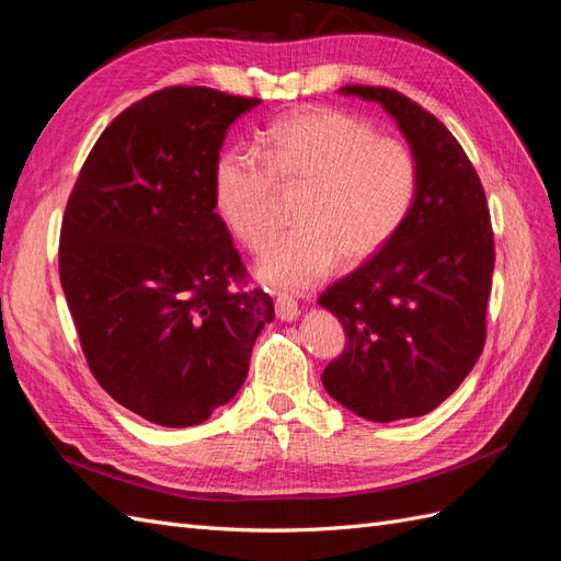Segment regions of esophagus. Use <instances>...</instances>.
I'll return each mask as SVG.
<instances>
[{
  "mask_svg": "<svg viewBox=\"0 0 561 561\" xmlns=\"http://www.w3.org/2000/svg\"><path fill=\"white\" fill-rule=\"evenodd\" d=\"M276 316L280 318V320H297V316H299V307H297V301H295V297H290V295H278L276 297Z\"/></svg>",
  "mask_w": 561,
  "mask_h": 561,
  "instance_id": "1",
  "label": "esophagus"
}]
</instances>
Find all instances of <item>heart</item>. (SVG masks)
<instances>
[{"label": "heart", "mask_w": 561, "mask_h": 561, "mask_svg": "<svg viewBox=\"0 0 561 561\" xmlns=\"http://www.w3.org/2000/svg\"><path fill=\"white\" fill-rule=\"evenodd\" d=\"M278 190H301L297 229L271 245L260 274L283 290H309L339 260L358 266L396 239L416 206L421 165L410 145L363 118L307 107L266 124L254 149L231 145L215 159V208L250 252L278 231Z\"/></svg>", "instance_id": "obj_1"}]
</instances>
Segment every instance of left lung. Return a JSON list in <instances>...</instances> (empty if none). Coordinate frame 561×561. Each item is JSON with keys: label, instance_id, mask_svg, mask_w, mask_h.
<instances>
[{"label": "left lung", "instance_id": "8db88e82", "mask_svg": "<svg viewBox=\"0 0 561 561\" xmlns=\"http://www.w3.org/2000/svg\"><path fill=\"white\" fill-rule=\"evenodd\" d=\"M396 118L421 165L416 206L375 257L318 297L346 348L322 386L367 421L433 412L468 377L486 339L494 231L482 182L437 118L383 87H344Z\"/></svg>", "mask_w": 561, "mask_h": 561}]
</instances>
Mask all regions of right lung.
<instances>
[{"label":"right lung","mask_w":561,"mask_h":561,"mask_svg":"<svg viewBox=\"0 0 561 561\" xmlns=\"http://www.w3.org/2000/svg\"><path fill=\"white\" fill-rule=\"evenodd\" d=\"M260 105L168 87L118 114L67 198L58 266L98 383L138 416L196 426L243 386L274 301L215 213L227 128Z\"/></svg>","instance_id":"obj_1"}]
</instances>
